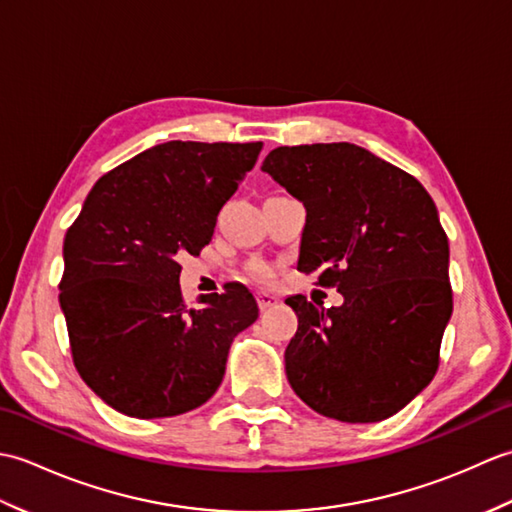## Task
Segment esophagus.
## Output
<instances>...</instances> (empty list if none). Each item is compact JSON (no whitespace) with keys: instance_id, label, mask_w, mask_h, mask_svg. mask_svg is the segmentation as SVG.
Instances as JSON below:
<instances>
[{"instance_id":"esophagus-1","label":"esophagus","mask_w":512,"mask_h":512,"mask_svg":"<svg viewBox=\"0 0 512 512\" xmlns=\"http://www.w3.org/2000/svg\"><path fill=\"white\" fill-rule=\"evenodd\" d=\"M257 303L262 310H270L273 306H277L279 299L275 295H270V292H257Z\"/></svg>"}]
</instances>
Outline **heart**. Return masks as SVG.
<instances>
[{
	"instance_id": "heart-1",
	"label": "heart",
	"mask_w": 512,
	"mask_h": 512,
	"mask_svg": "<svg viewBox=\"0 0 512 512\" xmlns=\"http://www.w3.org/2000/svg\"><path fill=\"white\" fill-rule=\"evenodd\" d=\"M253 270H255V273H257V275H262V277H264V275H266V268H264V266H262V264H257V266H255V268H253Z\"/></svg>"
}]
</instances>
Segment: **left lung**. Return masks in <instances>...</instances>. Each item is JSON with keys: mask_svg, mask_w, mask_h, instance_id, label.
Here are the masks:
<instances>
[{"mask_svg": "<svg viewBox=\"0 0 512 512\" xmlns=\"http://www.w3.org/2000/svg\"><path fill=\"white\" fill-rule=\"evenodd\" d=\"M262 171L306 206L297 270L343 295L328 310L286 299L299 319L290 387L341 422L394 416L436 376L453 312L436 204L407 171L350 143L277 147Z\"/></svg>", "mask_w": 512, "mask_h": 512, "instance_id": "1", "label": "left lung"}]
</instances>
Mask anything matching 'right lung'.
<instances>
[{"label": "right lung", "instance_id": "add662e5", "mask_svg": "<svg viewBox=\"0 0 512 512\" xmlns=\"http://www.w3.org/2000/svg\"><path fill=\"white\" fill-rule=\"evenodd\" d=\"M262 143L151 147L94 184L63 239L59 303L76 372L132 418H169L220 387L235 336L259 317L242 284L182 299L178 257L200 255Z\"/></svg>", "mask_w": 512, "mask_h": 512}]
</instances>
